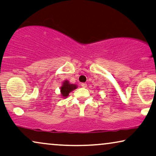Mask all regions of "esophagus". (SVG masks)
Here are the masks:
<instances>
[{"label": "esophagus", "mask_w": 156, "mask_h": 156, "mask_svg": "<svg viewBox=\"0 0 156 156\" xmlns=\"http://www.w3.org/2000/svg\"><path fill=\"white\" fill-rule=\"evenodd\" d=\"M81 86L83 87V88H86L87 84L86 83H81Z\"/></svg>", "instance_id": "esophagus-1"}]
</instances>
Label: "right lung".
Listing matches in <instances>:
<instances>
[{
	"mask_svg": "<svg viewBox=\"0 0 156 156\" xmlns=\"http://www.w3.org/2000/svg\"><path fill=\"white\" fill-rule=\"evenodd\" d=\"M77 88L76 85L70 84L68 80H66L63 83V86L61 88V92L62 96L66 98L69 95V93L71 92L72 90H75Z\"/></svg>",
	"mask_w": 156,
	"mask_h": 156,
	"instance_id": "right-lung-1",
	"label": "right lung"
}]
</instances>
